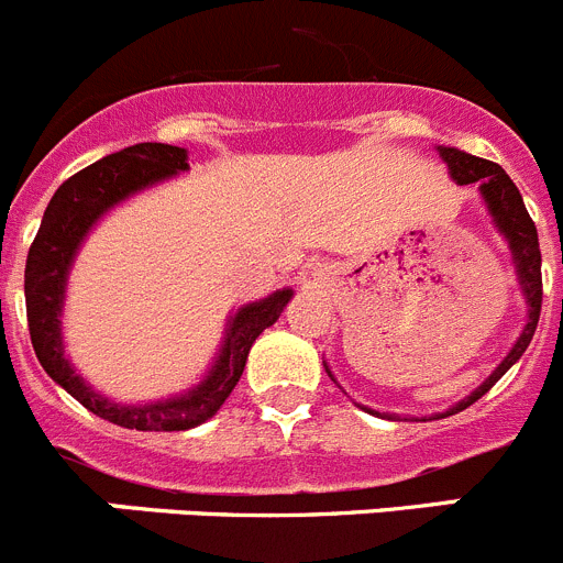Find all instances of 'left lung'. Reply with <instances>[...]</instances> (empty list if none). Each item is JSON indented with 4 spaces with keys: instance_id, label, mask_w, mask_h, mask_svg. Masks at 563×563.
Instances as JSON below:
<instances>
[{
    "instance_id": "1",
    "label": "left lung",
    "mask_w": 563,
    "mask_h": 563,
    "mask_svg": "<svg viewBox=\"0 0 563 563\" xmlns=\"http://www.w3.org/2000/svg\"><path fill=\"white\" fill-rule=\"evenodd\" d=\"M439 157L448 163L450 177H453L459 186H470V183H477V191H481L483 205L488 208V217L495 222V228L500 230L503 239L508 241V250H511V261L514 269H517V280L519 288H522V297L528 302V322H525L522 333H519L517 344L511 346V353L497 364V369L481 383L472 394H466L464 400L455 402L453 408H448L444 413H433L430 419H444L453 417V413L464 411L470 408L472 402H477L488 388L495 386L519 358L528 350L530 339L536 333V324H539V313H542V252H539V235H536V224L533 219L528 217V210H525L522 194L519 188L514 186L511 177L503 172V166L492 161H483V157L470 155V152H461L455 146H439ZM328 369V364H324ZM330 375V369H328ZM333 377V375H330ZM335 380V377H333ZM364 408V406H361ZM364 411H372V408H364ZM386 419H394V413H383ZM424 422V419H422Z\"/></svg>"
}]
</instances>
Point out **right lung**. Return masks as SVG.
Segmentation results:
<instances>
[{
  "mask_svg": "<svg viewBox=\"0 0 563 563\" xmlns=\"http://www.w3.org/2000/svg\"><path fill=\"white\" fill-rule=\"evenodd\" d=\"M188 172V150L172 144H135L91 163L68 177L49 199L38 235L27 255L24 297L33 350L46 375L66 388L80 406L119 428L130 430H188L208 422L239 383L246 355L255 339L280 319L291 302V288L241 306L224 324V339L208 375L188 391L155 402H115L91 386L66 358L63 344V306H66L68 272L75 266L82 241L104 213L124 199L146 191L163 180Z\"/></svg>",
  "mask_w": 563,
  "mask_h": 563,
  "instance_id": "right-lung-1",
  "label": "right lung"
}]
</instances>
